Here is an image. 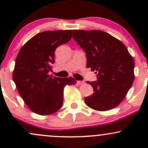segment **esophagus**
Listing matches in <instances>:
<instances>
[{"label":"esophagus","instance_id":"esophagus-1","mask_svg":"<svg viewBox=\"0 0 148 148\" xmlns=\"http://www.w3.org/2000/svg\"><path fill=\"white\" fill-rule=\"evenodd\" d=\"M77 84H78L79 85H82L83 84H84V82H83V81H78V82H77Z\"/></svg>","mask_w":148,"mask_h":148}]
</instances>
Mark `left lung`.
Returning <instances> with one entry per match:
<instances>
[{
    "label": "left lung",
    "instance_id": "1",
    "mask_svg": "<svg viewBox=\"0 0 148 148\" xmlns=\"http://www.w3.org/2000/svg\"><path fill=\"white\" fill-rule=\"evenodd\" d=\"M72 37L86 53V67L97 77L96 82H86L94 93L85 97V103L98 111L114 108L134 82L133 58L120 40L102 31L74 30Z\"/></svg>",
    "mask_w": 148,
    "mask_h": 148
}]
</instances>
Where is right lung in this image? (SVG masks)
<instances>
[{"label":"right lung","instance_id":"obj_1","mask_svg":"<svg viewBox=\"0 0 148 148\" xmlns=\"http://www.w3.org/2000/svg\"><path fill=\"white\" fill-rule=\"evenodd\" d=\"M72 30L46 31L33 36L22 46L15 62L13 79L19 95L34 112L49 115L63 104L66 85L74 84L72 77L49 75L54 51L71 38Z\"/></svg>","mask_w":148,"mask_h":148}]
</instances>
